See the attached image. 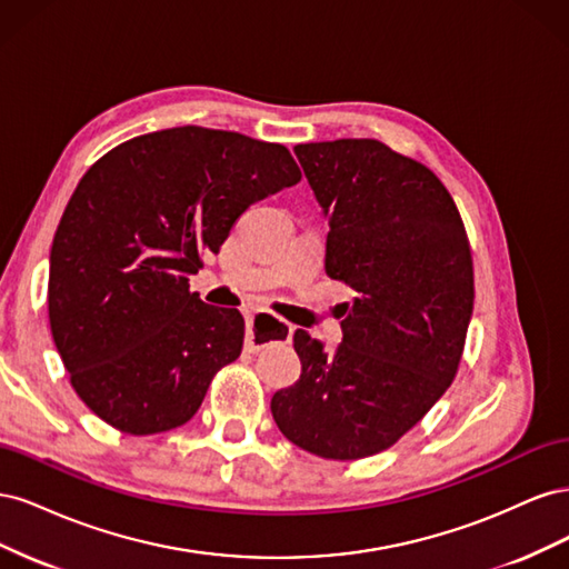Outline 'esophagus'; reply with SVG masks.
Instances as JSON below:
<instances>
[{"label":"esophagus","instance_id":"34e87169","mask_svg":"<svg viewBox=\"0 0 569 569\" xmlns=\"http://www.w3.org/2000/svg\"><path fill=\"white\" fill-rule=\"evenodd\" d=\"M261 318V325H256V316L247 318V351L258 353L263 351L270 343L278 341H289L291 335H295V327H291L282 318H272V316H258Z\"/></svg>","mask_w":569,"mask_h":569}]
</instances>
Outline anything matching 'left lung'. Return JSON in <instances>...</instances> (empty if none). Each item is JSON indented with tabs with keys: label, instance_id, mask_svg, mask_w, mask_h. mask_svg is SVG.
Here are the masks:
<instances>
[{
	"label": "left lung",
	"instance_id": "1",
	"mask_svg": "<svg viewBox=\"0 0 569 569\" xmlns=\"http://www.w3.org/2000/svg\"><path fill=\"white\" fill-rule=\"evenodd\" d=\"M330 220L325 272L356 299L332 353L297 330V385L272 396L280 432L327 460L399 441L451 387L472 318V251L458 206L416 159L377 140L295 147Z\"/></svg>",
	"mask_w": 569,
	"mask_h": 569
}]
</instances>
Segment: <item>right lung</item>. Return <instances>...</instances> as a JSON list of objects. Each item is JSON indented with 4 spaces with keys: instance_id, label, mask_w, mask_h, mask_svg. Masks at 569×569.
Instances as JSON below:
<instances>
[{
    "instance_id": "1",
    "label": "right lung",
    "mask_w": 569,
    "mask_h": 569,
    "mask_svg": "<svg viewBox=\"0 0 569 569\" xmlns=\"http://www.w3.org/2000/svg\"><path fill=\"white\" fill-rule=\"evenodd\" d=\"M301 180L282 144L199 126L132 137L78 182L49 253V327L71 387L118 432L192 420L242 353L237 308L189 291L253 201Z\"/></svg>"
}]
</instances>
